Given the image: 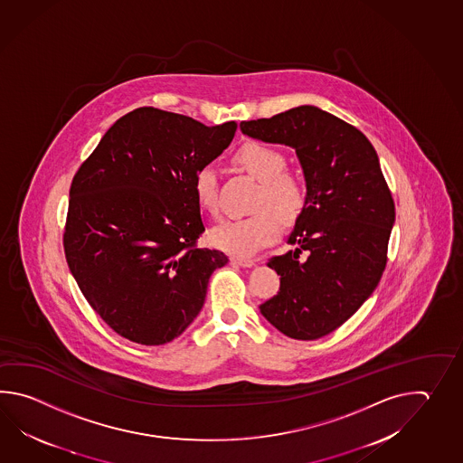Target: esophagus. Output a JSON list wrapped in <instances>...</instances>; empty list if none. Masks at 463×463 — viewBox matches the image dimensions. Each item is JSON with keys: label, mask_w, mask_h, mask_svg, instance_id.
Instances as JSON below:
<instances>
[{"label": "esophagus", "mask_w": 463, "mask_h": 463, "mask_svg": "<svg viewBox=\"0 0 463 463\" xmlns=\"http://www.w3.org/2000/svg\"><path fill=\"white\" fill-rule=\"evenodd\" d=\"M232 261L235 265L243 266V268H250V266L255 265L253 258H245V256H232Z\"/></svg>", "instance_id": "34e87169"}]
</instances>
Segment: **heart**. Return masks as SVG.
Segmentation results:
<instances>
[{
	"label": "heart",
	"mask_w": 463,
	"mask_h": 463,
	"mask_svg": "<svg viewBox=\"0 0 463 463\" xmlns=\"http://www.w3.org/2000/svg\"><path fill=\"white\" fill-rule=\"evenodd\" d=\"M236 167L260 182L248 217L227 220L212 232V243L232 255L248 256L275 240L281 222L295 223L307 203L305 180L288 170L285 154L260 140L245 142L232 157ZM198 207L210 215L218 212V178L215 168L202 165L194 175Z\"/></svg>",
	"instance_id": "obj_1"
}]
</instances>
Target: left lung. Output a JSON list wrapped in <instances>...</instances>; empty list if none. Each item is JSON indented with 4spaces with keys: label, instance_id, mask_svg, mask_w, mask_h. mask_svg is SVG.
<instances>
[{
    "label": "left lung",
    "instance_id": "left-lung-1",
    "mask_svg": "<svg viewBox=\"0 0 463 463\" xmlns=\"http://www.w3.org/2000/svg\"><path fill=\"white\" fill-rule=\"evenodd\" d=\"M240 128L295 148L307 188L288 240L298 248L269 258L279 289L260 311L283 335L319 339L345 325L381 281L395 220L391 188L364 134L326 110L299 106Z\"/></svg>",
    "mask_w": 463,
    "mask_h": 463
}]
</instances>
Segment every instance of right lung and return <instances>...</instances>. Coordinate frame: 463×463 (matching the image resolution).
<instances>
[{"mask_svg": "<svg viewBox=\"0 0 463 463\" xmlns=\"http://www.w3.org/2000/svg\"><path fill=\"white\" fill-rule=\"evenodd\" d=\"M236 122L205 126L138 108L109 128L70 188L64 255L106 325L132 343L160 345L197 317L220 250L198 246L205 225L194 175L230 146Z\"/></svg>", "mask_w": 463, "mask_h": 463, "instance_id": "1", "label": "right lung"}]
</instances>
